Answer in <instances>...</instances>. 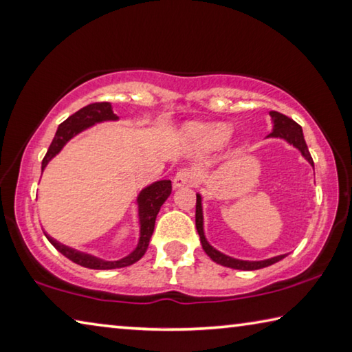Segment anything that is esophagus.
<instances>
[{
	"mask_svg": "<svg viewBox=\"0 0 352 352\" xmlns=\"http://www.w3.org/2000/svg\"><path fill=\"white\" fill-rule=\"evenodd\" d=\"M192 178H194V175H192L191 170L182 169V170L177 172L174 180H172V182H174V188H183V186L189 185V183L192 182Z\"/></svg>",
	"mask_w": 352,
	"mask_h": 352,
	"instance_id": "esophagus-1",
	"label": "esophagus"
}]
</instances>
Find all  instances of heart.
<instances>
[{
	"mask_svg": "<svg viewBox=\"0 0 352 352\" xmlns=\"http://www.w3.org/2000/svg\"><path fill=\"white\" fill-rule=\"evenodd\" d=\"M183 135L199 150H214L230 136V126L224 122H191L185 126Z\"/></svg>",
	"mask_w": 352,
	"mask_h": 352,
	"instance_id": "1",
	"label": "heart"
}]
</instances>
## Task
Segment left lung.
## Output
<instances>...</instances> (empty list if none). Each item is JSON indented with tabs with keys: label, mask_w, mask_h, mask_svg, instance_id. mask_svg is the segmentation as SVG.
<instances>
[{
	"label": "left lung",
	"mask_w": 352,
	"mask_h": 352,
	"mask_svg": "<svg viewBox=\"0 0 352 352\" xmlns=\"http://www.w3.org/2000/svg\"><path fill=\"white\" fill-rule=\"evenodd\" d=\"M271 120H272V133L267 138H278L287 141L289 146L296 147L300 155L309 161L310 166L314 167V160H311V155L307 148L305 139H304V133L302 128H300L299 124H296L293 119L283 116L277 111H270ZM197 196V202H196V227H197V233L200 236V244L205 250V254L210 256L211 260L217 265L232 267V270H241V271H254V270H261V267L271 266L280 261L282 258H285L287 254L277 255V256H271V258L266 260H258V261H250V260H239V258H233L230 255H226L219 252V250L214 249L211 244L206 241L205 236V230H204V208H202V196L200 194H196Z\"/></svg>",
	"instance_id": "left-lung-1"
}]
</instances>
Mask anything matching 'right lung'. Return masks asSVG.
<instances>
[{"instance_id": "obj_1", "label": "right lung", "mask_w": 352, "mask_h": 352, "mask_svg": "<svg viewBox=\"0 0 352 352\" xmlns=\"http://www.w3.org/2000/svg\"><path fill=\"white\" fill-rule=\"evenodd\" d=\"M114 120H119V117L114 114L111 103H106V102L87 104L80 111H76L75 114H72L69 119H65L63 124L58 126V131H56L53 141L48 147L45 158L42 161V172L48 166L50 161H52L54 156L64 148V146L70 141V139H74L76 135H80L81 131H85L94 125L102 124V122H114ZM170 192H172L170 180H160V182L150 183L148 186L141 189V192L138 194L136 205H138V217H139V239H138L136 248L133 249L126 256H124V258H119V260L98 258L96 255L81 252V250H76L74 248L65 246L63 243L56 241V239L53 236H50L47 232L43 233H45L48 241L52 243L60 254L74 261V263L89 267V270H116V267L130 266L133 263H136L138 260H141L142 255L146 254L150 238L153 235L156 214L160 213L161 205L166 202L167 197L170 196Z\"/></svg>"}]
</instances>
